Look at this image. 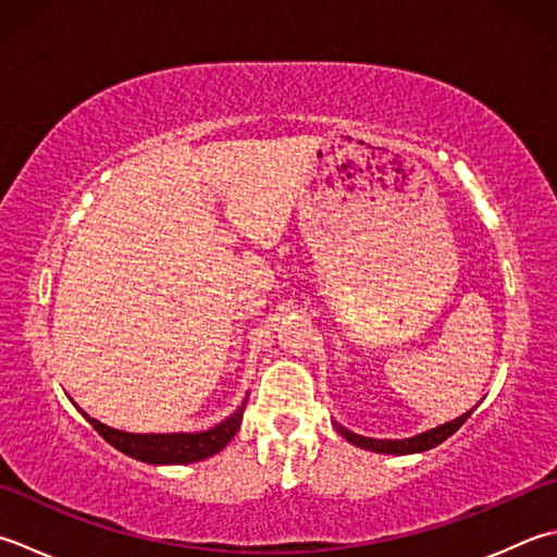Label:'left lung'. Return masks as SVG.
<instances>
[{"mask_svg":"<svg viewBox=\"0 0 557 557\" xmlns=\"http://www.w3.org/2000/svg\"><path fill=\"white\" fill-rule=\"evenodd\" d=\"M473 410L463 412L461 418H456L446 424H440V428H434L430 432H422L418 437H410V440H372V437H362V434H355L350 430L341 428V424H335V430L343 434V437L359 446V449H367V451H376V454H398V456H406V454H418V451H428L434 449V446L442 444L444 440H449L451 434L461 428V424L468 420Z\"/></svg>","mask_w":557,"mask_h":557,"instance_id":"1","label":"left lung"}]
</instances>
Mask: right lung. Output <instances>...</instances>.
Segmentation results:
<instances>
[{"label": "right lung", "mask_w": 557, "mask_h": 557, "mask_svg": "<svg viewBox=\"0 0 557 557\" xmlns=\"http://www.w3.org/2000/svg\"><path fill=\"white\" fill-rule=\"evenodd\" d=\"M244 408H238L232 418H226L224 422L216 424V428L207 430V432H195V434H129V432H120L113 428H106L98 420L89 418L84 412V418L91 422V428L101 434V437L115 446L117 451H123L127 456H133L137 461L145 463H195L202 459H210L216 451H222L224 446L232 442L236 430L242 428V418H244Z\"/></svg>", "instance_id": "right-lung-1"}]
</instances>
